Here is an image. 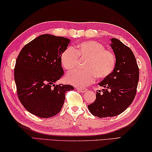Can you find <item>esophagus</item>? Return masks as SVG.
I'll use <instances>...</instances> for the list:
<instances>
[{
    "mask_svg": "<svg viewBox=\"0 0 152 152\" xmlns=\"http://www.w3.org/2000/svg\"><path fill=\"white\" fill-rule=\"evenodd\" d=\"M77 89H78L79 91L82 92V93H85L86 91H87V89L85 88H78Z\"/></svg>",
    "mask_w": 152,
    "mask_h": 152,
    "instance_id": "obj_1",
    "label": "esophagus"
}]
</instances>
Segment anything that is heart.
<instances>
[{
    "mask_svg": "<svg viewBox=\"0 0 152 152\" xmlns=\"http://www.w3.org/2000/svg\"><path fill=\"white\" fill-rule=\"evenodd\" d=\"M83 59V69L68 74V82L79 86H87L94 81L95 77L98 80L107 78L115 69V54L96 41L82 42L73 48H66L61 54L60 62L64 70L70 71L76 67L78 59Z\"/></svg>",
    "mask_w": 152,
    "mask_h": 152,
    "instance_id": "b5f03b06",
    "label": "heart"
}]
</instances>
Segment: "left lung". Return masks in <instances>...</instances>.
<instances>
[{
    "label": "left lung",
    "instance_id": "left-lung-1",
    "mask_svg": "<svg viewBox=\"0 0 152 152\" xmlns=\"http://www.w3.org/2000/svg\"><path fill=\"white\" fill-rule=\"evenodd\" d=\"M110 46L116 58L113 72L99 85L104 88L96 93V99L89 104L93 115L99 118L113 117L121 114L133 101L139 80V69L133 51L116 38Z\"/></svg>",
    "mask_w": 152,
    "mask_h": 152
}]
</instances>
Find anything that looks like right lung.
<instances>
[{
    "mask_svg": "<svg viewBox=\"0 0 152 152\" xmlns=\"http://www.w3.org/2000/svg\"><path fill=\"white\" fill-rule=\"evenodd\" d=\"M70 42L66 38L42 34L25 45L17 57L14 80L18 98L31 114L42 118L57 114L70 85H55L64 71L60 56Z\"/></svg>",
    "mask_w": 152,
    "mask_h": 152,
    "instance_id": "1",
    "label": "right lung"
}]
</instances>
